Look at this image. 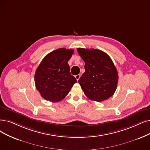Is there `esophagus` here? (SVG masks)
Masks as SVG:
<instances>
[{
    "instance_id": "obj_1",
    "label": "esophagus",
    "mask_w": 150,
    "mask_h": 150,
    "mask_svg": "<svg viewBox=\"0 0 150 150\" xmlns=\"http://www.w3.org/2000/svg\"><path fill=\"white\" fill-rule=\"evenodd\" d=\"M80 77H81V75H80V74H77V75H76V76H75V78H76V79L77 81H78V80L79 79V78H80Z\"/></svg>"
}]
</instances>
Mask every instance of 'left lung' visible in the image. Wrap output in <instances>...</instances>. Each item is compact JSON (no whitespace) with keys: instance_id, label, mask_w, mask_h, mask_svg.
Segmentation results:
<instances>
[{"instance_id":"1","label":"left lung","mask_w":150,"mask_h":150,"mask_svg":"<svg viewBox=\"0 0 150 150\" xmlns=\"http://www.w3.org/2000/svg\"><path fill=\"white\" fill-rule=\"evenodd\" d=\"M85 62V72L78 81L83 93L91 100L103 101L115 93L118 82L117 71L111 58L98 49L78 48Z\"/></svg>"}]
</instances>
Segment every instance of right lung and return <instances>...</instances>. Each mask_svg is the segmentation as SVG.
<instances>
[{"label": "right lung", "mask_w": 150, "mask_h": 150, "mask_svg": "<svg viewBox=\"0 0 150 150\" xmlns=\"http://www.w3.org/2000/svg\"><path fill=\"white\" fill-rule=\"evenodd\" d=\"M73 53L72 49H57L47 54L39 65L34 75L35 85L46 100H62L77 82L68 63Z\"/></svg>", "instance_id": "obj_1"}]
</instances>
